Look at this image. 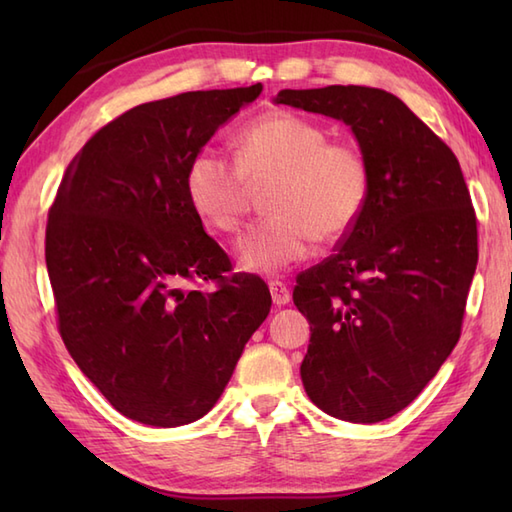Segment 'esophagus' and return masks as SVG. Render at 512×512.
<instances>
[{"mask_svg": "<svg viewBox=\"0 0 512 512\" xmlns=\"http://www.w3.org/2000/svg\"><path fill=\"white\" fill-rule=\"evenodd\" d=\"M268 286H270V295H273V301L277 303V306H286V303L292 299L290 288H288V284H284V281L273 279Z\"/></svg>", "mask_w": 512, "mask_h": 512, "instance_id": "obj_1", "label": "esophagus"}]
</instances>
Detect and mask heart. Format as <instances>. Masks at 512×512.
I'll return each instance as SVG.
<instances>
[{"label": "heart", "instance_id": "obj_1", "mask_svg": "<svg viewBox=\"0 0 512 512\" xmlns=\"http://www.w3.org/2000/svg\"><path fill=\"white\" fill-rule=\"evenodd\" d=\"M268 215L239 239L242 266L277 273L306 259L314 237L334 242L356 224L369 195L361 151L330 140L328 129L290 110H273L237 134L235 160L206 145L191 156L184 191L202 220L220 233L242 228L250 184L266 182Z\"/></svg>", "mask_w": 512, "mask_h": 512}]
</instances>
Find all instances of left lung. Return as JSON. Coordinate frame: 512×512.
I'll list each match as a JSON object with an SVG mask.
<instances>
[{"instance_id":"1","label":"left lung","mask_w":512,"mask_h":512,"mask_svg":"<svg viewBox=\"0 0 512 512\" xmlns=\"http://www.w3.org/2000/svg\"><path fill=\"white\" fill-rule=\"evenodd\" d=\"M275 103L350 125L369 169L363 213L292 290L310 321L303 387L334 418L387 420L460 341L477 266L469 187L451 147L385 90H281Z\"/></svg>"}]
</instances>
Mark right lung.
Wrapping results in <instances>:
<instances>
[{
	"instance_id": "1",
	"label": "right lung",
	"mask_w": 512,
	"mask_h": 512,
	"mask_svg": "<svg viewBox=\"0 0 512 512\" xmlns=\"http://www.w3.org/2000/svg\"><path fill=\"white\" fill-rule=\"evenodd\" d=\"M262 90L184 92L116 116L70 162L48 211L61 339L136 422L180 427L211 411L270 312L266 281L233 273L184 191L191 156ZM204 280L211 293L194 288Z\"/></svg>"
}]
</instances>
